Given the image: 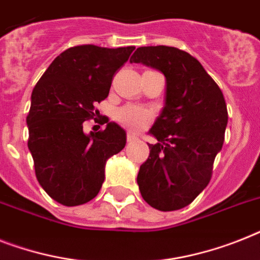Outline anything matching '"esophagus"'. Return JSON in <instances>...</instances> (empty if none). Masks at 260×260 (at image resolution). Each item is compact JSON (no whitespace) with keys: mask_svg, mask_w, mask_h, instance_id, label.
Returning a JSON list of instances; mask_svg holds the SVG:
<instances>
[{"mask_svg":"<svg viewBox=\"0 0 260 260\" xmlns=\"http://www.w3.org/2000/svg\"><path fill=\"white\" fill-rule=\"evenodd\" d=\"M136 140H137V136L132 134V132H129V134L126 135V141H128V143H134V141Z\"/></svg>","mask_w":260,"mask_h":260,"instance_id":"obj_1","label":"esophagus"}]
</instances>
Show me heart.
I'll return each instance as SVG.
<instances>
[{
    "mask_svg": "<svg viewBox=\"0 0 260 260\" xmlns=\"http://www.w3.org/2000/svg\"><path fill=\"white\" fill-rule=\"evenodd\" d=\"M151 119V112L140 107H135V105H125L116 112V120L124 126L134 131L145 125Z\"/></svg>",
    "mask_w": 260,
    "mask_h": 260,
    "instance_id": "obj_1",
    "label": "heart"
}]
</instances>
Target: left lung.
<instances>
[{"label":"left lung","instance_id":"obj_1","mask_svg":"<svg viewBox=\"0 0 260 260\" xmlns=\"http://www.w3.org/2000/svg\"><path fill=\"white\" fill-rule=\"evenodd\" d=\"M129 61L166 76L164 108L149 129L157 143L148 144V159L137 174L139 189L156 210H180L211 180L229 121L224 97L199 61L178 48L141 46Z\"/></svg>","mask_w":260,"mask_h":260}]
</instances>
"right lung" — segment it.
Masks as SVG:
<instances>
[{
    "label": "right lung",
    "instance_id": "right-lung-1",
    "mask_svg": "<svg viewBox=\"0 0 260 260\" xmlns=\"http://www.w3.org/2000/svg\"><path fill=\"white\" fill-rule=\"evenodd\" d=\"M135 46L79 45L64 50L49 65L31 92L26 117L27 148L36 178L62 206L88 203L104 183L105 163L125 147V131L116 123L84 134L82 124L105 100L116 72Z\"/></svg>",
    "mask_w": 260,
    "mask_h": 260
}]
</instances>
